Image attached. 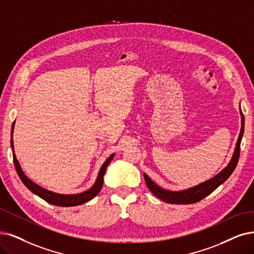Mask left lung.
Segmentation results:
<instances>
[{
  "mask_svg": "<svg viewBox=\"0 0 254 254\" xmlns=\"http://www.w3.org/2000/svg\"><path fill=\"white\" fill-rule=\"evenodd\" d=\"M241 116H242V127H241V132L237 141V147L235 149V153H233V156L229 162V165L224 170L220 172V173L216 175L214 178L203 182V184H201L191 189H189L187 190H181V191H172V190H166L164 189H161L145 174L144 177H145L146 185L152 194H154L157 198L167 202V203L191 204V203H196V202L202 200L209 194H211V192L214 191L220 185H222L223 182L226 181V179L232 174V172L235 171L240 158L241 139H242L243 133H244V122H245V118L242 111H241Z\"/></svg>",
  "mask_w": 254,
  "mask_h": 254,
  "instance_id": "left-lung-1",
  "label": "left lung"
}]
</instances>
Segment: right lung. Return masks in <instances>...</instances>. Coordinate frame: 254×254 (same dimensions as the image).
<instances>
[{"instance_id":"right-lung-1","label":"right lung","mask_w":254,"mask_h":254,"mask_svg":"<svg viewBox=\"0 0 254 254\" xmlns=\"http://www.w3.org/2000/svg\"><path fill=\"white\" fill-rule=\"evenodd\" d=\"M13 126H14V122H13V125H12V129H11V147L13 148V139H12V132H13ZM12 154H13V162H14V167L16 170V173L18 175V177L21 178V180L23 181V184L31 190L32 192H34L35 195H37L38 197H40L42 199H44L45 201H47L48 203H51L53 205H57V206H75V205H80V204H83L85 202L89 201L90 199H93L98 192L101 190L103 187V176L105 174V171L106 168L108 166L109 162L111 161V159L114 158L115 154L110 155L106 161L103 164V166L101 167L100 172H99V175L97 178V181L95 186L84 191V192H81V194H76V195H60V194H56V192L53 191H50L47 190L43 188H40L39 186H37L36 184H34L33 181L30 180L25 174L24 172L19 166L18 161L16 160L15 154H14V151L12 149Z\"/></svg>"}]
</instances>
